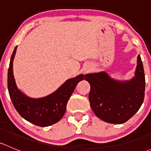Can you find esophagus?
I'll return each mask as SVG.
<instances>
[{
  "label": "esophagus",
  "mask_w": 151,
  "mask_h": 151,
  "mask_svg": "<svg viewBox=\"0 0 151 151\" xmlns=\"http://www.w3.org/2000/svg\"><path fill=\"white\" fill-rule=\"evenodd\" d=\"M87 71H88V70L86 69V70H85V72H87Z\"/></svg>",
  "instance_id": "34e87169"
}]
</instances>
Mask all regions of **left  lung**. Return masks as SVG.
I'll list each match as a JSON object with an SVG mask.
<instances>
[{"label": "left lung", "instance_id": "obj_1", "mask_svg": "<svg viewBox=\"0 0 151 151\" xmlns=\"http://www.w3.org/2000/svg\"><path fill=\"white\" fill-rule=\"evenodd\" d=\"M85 80L91 85L88 98L91 109L105 122H126L139 110L144 101L145 78L139 55L135 76L131 80H114L104 71L85 74Z\"/></svg>", "mask_w": 151, "mask_h": 151}]
</instances>
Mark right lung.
<instances>
[{
  "label": "right lung",
  "instance_id": "obj_1",
  "mask_svg": "<svg viewBox=\"0 0 151 151\" xmlns=\"http://www.w3.org/2000/svg\"><path fill=\"white\" fill-rule=\"evenodd\" d=\"M17 48L12 55L8 71V90L15 109L24 119L38 126L46 127L58 122L64 115L67 102L76 86L85 75L80 74L66 80L57 91L43 98H30L18 89L14 77L13 60Z\"/></svg>",
  "mask_w": 151,
  "mask_h": 151
}]
</instances>
